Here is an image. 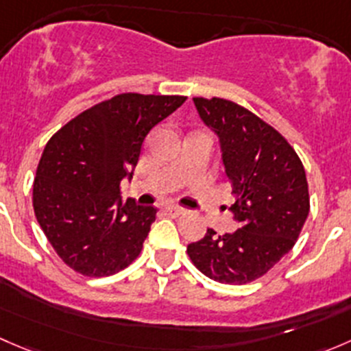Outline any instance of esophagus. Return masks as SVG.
Here are the masks:
<instances>
[{
  "instance_id": "1",
  "label": "esophagus",
  "mask_w": 351,
  "mask_h": 351,
  "mask_svg": "<svg viewBox=\"0 0 351 351\" xmlns=\"http://www.w3.org/2000/svg\"><path fill=\"white\" fill-rule=\"evenodd\" d=\"M183 208L182 207H176V205H168V207H165V214L171 215V217H178V215L183 214Z\"/></svg>"
}]
</instances>
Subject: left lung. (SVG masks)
Segmentation results:
<instances>
[{
	"label": "left lung",
	"instance_id": "8db88e82",
	"mask_svg": "<svg viewBox=\"0 0 351 351\" xmlns=\"http://www.w3.org/2000/svg\"><path fill=\"white\" fill-rule=\"evenodd\" d=\"M193 104L217 136L236 195L229 210L239 229L226 234L207 229L186 251L212 280L247 284L278 263L299 238L309 214L306 171L284 137L250 110L222 98H193Z\"/></svg>",
	"mask_w": 351,
	"mask_h": 351
}]
</instances>
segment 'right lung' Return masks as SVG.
I'll return each mask as SVG.
<instances>
[{"label":"right lung","mask_w":351,"mask_h":351,"mask_svg":"<svg viewBox=\"0 0 351 351\" xmlns=\"http://www.w3.org/2000/svg\"><path fill=\"white\" fill-rule=\"evenodd\" d=\"M185 97L123 93L95 105L52 136L34 182V210L56 253L86 277L132 263L156 221L153 205L122 202L153 127Z\"/></svg>","instance_id":"1"}]
</instances>
